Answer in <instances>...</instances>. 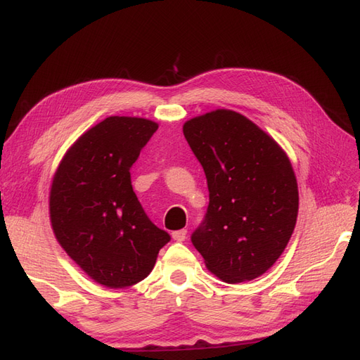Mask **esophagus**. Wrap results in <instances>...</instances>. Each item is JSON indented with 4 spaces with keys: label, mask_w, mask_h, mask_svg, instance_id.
I'll return each mask as SVG.
<instances>
[{
    "label": "esophagus",
    "mask_w": 360,
    "mask_h": 360,
    "mask_svg": "<svg viewBox=\"0 0 360 360\" xmlns=\"http://www.w3.org/2000/svg\"><path fill=\"white\" fill-rule=\"evenodd\" d=\"M172 237L176 242H184V240H186V237H187V229H178V231H173Z\"/></svg>",
    "instance_id": "1"
}]
</instances>
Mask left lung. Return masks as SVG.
Segmentation results:
<instances>
[{
  "instance_id": "obj_1",
  "label": "left lung",
  "mask_w": 360,
  "mask_h": 360,
  "mask_svg": "<svg viewBox=\"0 0 360 360\" xmlns=\"http://www.w3.org/2000/svg\"><path fill=\"white\" fill-rule=\"evenodd\" d=\"M184 136L205 172L210 202L191 243L225 283L268 271L288 246L298 216V186L281 147L228 109L191 118Z\"/></svg>"
}]
</instances>
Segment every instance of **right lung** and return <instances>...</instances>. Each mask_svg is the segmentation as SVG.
Segmentation results:
<instances>
[{"label": "right lung", "mask_w": 360, "mask_h": 360, "mask_svg": "<svg viewBox=\"0 0 360 360\" xmlns=\"http://www.w3.org/2000/svg\"><path fill=\"white\" fill-rule=\"evenodd\" d=\"M158 124L108 117L71 146L50 191L53 231L92 280L122 289L144 280L170 234L156 226L132 188L131 169Z\"/></svg>", "instance_id": "obj_1"}]
</instances>
